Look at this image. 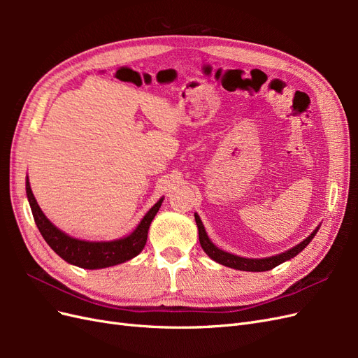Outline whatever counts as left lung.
Segmentation results:
<instances>
[{
    "mask_svg": "<svg viewBox=\"0 0 358 358\" xmlns=\"http://www.w3.org/2000/svg\"><path fill=\"white\" fill-rule=\"evenodd\" d=\"M194 216H196V222L199 227V239H200V245L203 248V251L208 254L213 259V262L220 263L222 266H227V267L236 268V270H245V272H266V270H272L273 267L287 262V259H291L292 257H296L309 245V242L313 239V237H315V234L320 229V227H317V230H313V233L309 237H306L305 241L300 242L294 248L288 249V251H285L282 254L267 257V258H243L239 255L225 252L218 246H215L210 242L208 233H206V230H204V225L200 220V216L197 213H194Z\"/></svg>",
    "mask_w": 358,
    "mask_h": 358,
    "instance_id": "1",
    "label": "left lung"
}]
</instances>
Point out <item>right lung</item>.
<instances>
[{
    "label": "right lung",
    "mask_w": 358,
    "mask_h": 358,
    "mask_svg": "<svg viewBox=\"0 0 358 358\" xmlns=\"http://www.w3.org/2000/svg\"><path fill=\"white\" fill-rule=\"evenodd\" d=\"M27 197L31 206L32 216H34L36 225L40 230L43 239L48 242V245L62 259H66L67 263L90 270L121 264L142 252L148 241L149 225L155 218L157 212L159 210L162 200H164V197H161L152 208L149 209V212L143 216V220L140 221V224L136 227V230L131 234L110 242H90L76 239V237L66 234L46 218V215L41 212L34 194L31 191L28 176Z\"/></svg>",
    "instance_id": "obj_1"
}]
</instances>
